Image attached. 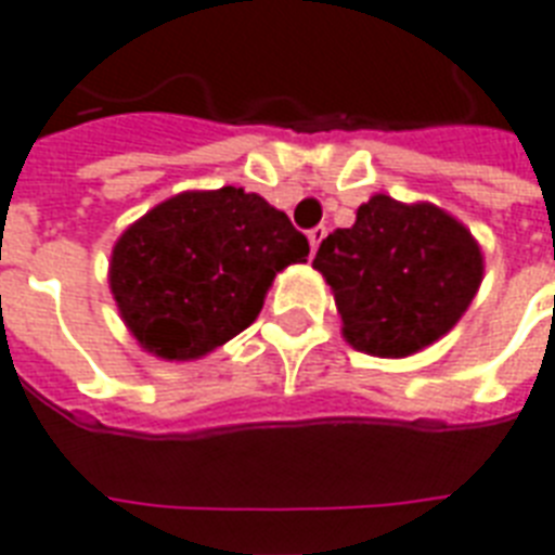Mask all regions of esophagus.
I'll use <instances>...</instances> for the list:
<instances>
[{
	"mask_svg": "<svg viewBox=\"0 0 555 555\" xmlns=\"http://www.w3.org/2000/svg\"><path fill=\"white\" fill-rule=\"evenodd\" d=\"M325 233H328L325 227H313V230H308V242H311V250L313 253H317L320 242H322V238H325Z\"/></svg>",
	"mask_w": 555,
	"mask_h": 555,
	"instance_id": "34e87169",
	"label": "esophagus"
}]
</instances>
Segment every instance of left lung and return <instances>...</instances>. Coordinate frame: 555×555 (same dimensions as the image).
<instances>
[{
  "label": "left lung",
  "mask_w": 555,
  "mask_h": 555,
  "mask_svg": "<svg viewBox=\"0 0 555 555\" xmlns=\"http://www.w3.org/2000/svg\"><path fill=\"white\" fill-rule=\"evenodd\" d=\"M313 268L334 291L343 337L365 354L409 357L455 328L483 279L473 233L435 204L371 195L322 238Z\"/></svg>",
  "instance_id": "left-lung-1"
}]
</instances>
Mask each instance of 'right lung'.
<instances>
[{
	"instance_id": "add662e5",
	"label": "right lung",
	"mask_w": 555,
	"mask_h": 555,
	"mask_svg": "<svg viewBox=\"0 0 555 555\" xmlns=\"http://www.w3.org/2000/svg\"><path fill=\"white\" fill-rule=\"evenodd\" d=\"M308 253L291 218L256 192H181L117 238L108 285L134 339L181 363L242 334L279 270Z\"/></svg>"
}]
</instances>
